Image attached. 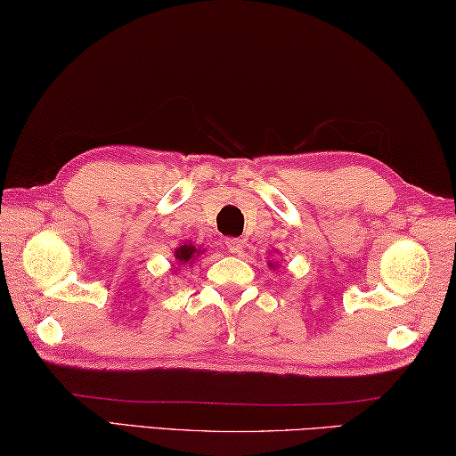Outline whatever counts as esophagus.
I'll use <instances>...</instances> for the list:
<instances>
[{
  "label": "esophagus",
  "instance_id": "1",
  "mask_svg": "<svg viewBox=\"0 0 456 456\" xmlns=\"http://www.w3.org/2000/svg\"><path fill=\"white\" fill-rule=\"evenodd\" d=\"M226 248H228L230 254L240 256L241 252H244V241H241L240 238H228L226 240Z\"/></svg>",
  "mask_w": 456,
  "mask_h": 456
}]
</instances>
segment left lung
Segmentation results:
<instances>
[{"instance_id":"left-lung-1","label":"left lung","mask_w":456,"mask_h":456,"mask_svg":"<svg viewBox=\"0 0 456 456\" xmlns=\"http://www.w3.org/2000/svg\"><path fill=\"white\" fill-rule=\"evenodd\" d=\"M267 265H269V269H275L277 267V262L273 264V262H267Z\"/></svg>"}]
</instances>
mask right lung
Masks as SVG:
<instances>
[{
    "label": "right lung",
    "mask_w": 456,
    "mask_h": 456,
    "mask_svg": "<svg viewBox=\"0 0 456 456\" xmlns=\"http://www.w3.org/2000/svg\"><path fill=\"white\" fill-rule=\"evenodd\" d=\"M202 254H204V249H200L199 246H192V241H184V244H181L179 248H175V252H173L175 265H173V269L197 264L199 256H202Z\"/></svg>",
    "instance_id": "add662e5"
}]
</instances>
